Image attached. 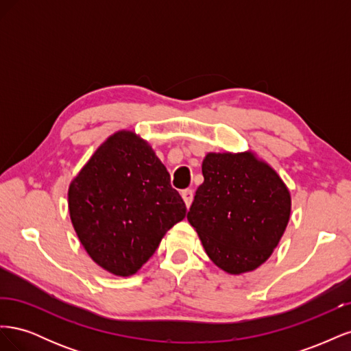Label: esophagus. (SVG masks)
I'll return each mask as SVG.
<instances>
[{
	"mask_svg": "<svg viewBox=\"0 0 351 351\" xmlns=\"http://www.w3.org/2000/svg\"><path fill=\"white\" fill-rule=\"evenodd\" d=\"M193 196H195V193H193L192 189H186V190H183V192H182V197H183V200H184V204H186L187 208H189L190 205H192Z\"/></svg>",
	"mask_w": 351,
	"mask_h": 351,
	"instance_id": "1",
	"label": "esophagus"
}]
</instances>
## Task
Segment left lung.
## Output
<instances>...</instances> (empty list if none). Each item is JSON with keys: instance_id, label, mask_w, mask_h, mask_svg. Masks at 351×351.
<instances>
[{"instance_id": "8db88e82", "label": "left lung", "mask_w": 351, "mask_h": 351, "mask_svg": "<svg viewBox=\"0 0 351 351\" xmlns=\"http://www.w3.org/2000/svg\"><path fill=\"white\" fill-rule=\"evenodd\" d=\"M187 212L205 252L228 274L256 269L277 247L290 219L289 189L252 152L208 154Z\"/></svg>"}]
</instances>
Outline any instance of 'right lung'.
I'll return each instance as SVG.
<instances>
[{
  "label": "right lung",
  "mask_w": 351,
  "mask_h": 351,
  "mask_svg": "<svg viewBox=\"0 0 351 351\" xmlns=\"http://www.w3.org/2000/svg\"><path fill=\"white\" fill-rule=\"evenodd\" d=\"M73 227L99 267L130 277L186 217V205L152 147L133 132L108 137L69 189Z\"/></svg>",
  "instance_id": "add662e5"
}]
</instances>
